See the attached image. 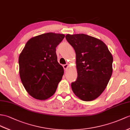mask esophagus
<instances>
[{
	"mask_svg": "<svg viewBox=\"0 0 130 130\" xmlns=\"http://www.w3.org/2000/svg\"><path fill=\"white\" fill-rule=\"evenodd\" d=\"M63 68H64V69L65 71H66L67 69V68H68V64H64L63 66Z\"/></svg>",
	"mask_w": 130,
	"mask_h": 130,
	"instance_id": "34e87169",
	"label": "esophagus"
}]
</instances>
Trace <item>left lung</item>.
Listing matches in <instances>:
<instances>
[{
    "mask_svg": "<svg viewBox=\"0 0 130 130\" xmlns=\"http://www.w3.org/2000/svg\"><path fill=\"white\" fill-rule=\"evenodd\" d=\"M76 54L77 78L71 84L76 96L91 101L105 90L112 72V56L102 41L83 34L66 36Z\"/></svg>",
    "mask_w": 130,
    "mask_h": 130,
    "instance_id": "left-lung-1",
    "label": "left lung"
}]
</instances>
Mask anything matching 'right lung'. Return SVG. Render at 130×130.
Instances as JSON below:
<instances>
[{"label":"right lung","mask_w":130,"mask_h":130,"mask_svg":"<svg viewBox=\"0 0 130 130\" xmlns=\"http://www.w3.org/2000/svg\"><path fill=\"white\" fill-rule=\"evenodd\" d=\"M64 35L48 32L31 38L19 58V74L27 92L38 100L55 94L64 70L57 61L56 48Z\"/></svg>","instance_id":"1"}]
</instances>
